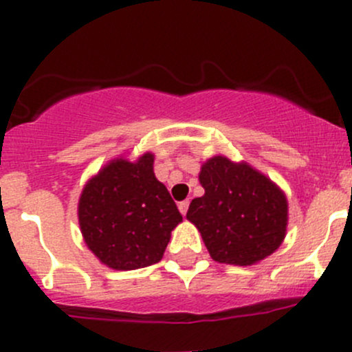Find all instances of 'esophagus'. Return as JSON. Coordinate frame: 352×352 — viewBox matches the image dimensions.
Segmentation results:
<instances>
[{"label":"esophagus","mask_w":352,"mask_h":352,"mask_svg":"<svg viewBox=\"0 0 352 352\" xmlns=\"http://www.w3.org/2000/svg\"><path fill=\"white\" fill-rule=\"evenodd\" d=\"M187 209H189V201H182V202H179V211L182 212L184 216L187 214Z\"/></svg>","instance_id":"1"}]
</instances>
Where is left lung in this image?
Masks as SVG:
<instances>
[{"label":"left lung","instance_id":"1","mask_svg":"<svg viewBox=\"0 0 352 352\" xmlns=\"http://www.w3.org/2000/svg\"><path fill=\"white\" fill-rule=\"evenodd\" d=\"M204 196L192 199L187 219L199 230L212 261L254 265L285 242L287 199L281 187L247 162L223 155L199 172Z\"/></svg>","mask_w":352,"mask_h":352}]
</instances>
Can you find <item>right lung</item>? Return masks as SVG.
Here are the masks:
<instances>
[{"instance_id": "right-lung-1", "label": "right lung", "mask_w": 352, "mask_h": 352, "mask_svg": "<svg viewBox=\"0 0 352 352\" xmlns=\"http://www.w3.org/2000/svg\"><path fill=\"white\" fill-rule=\"evenodd\" d=\"M155 155L110 160L81 190L78 223L91 254L116 271L162 261L182 214L155 177Z\"/></svg>"}]
</instances>
